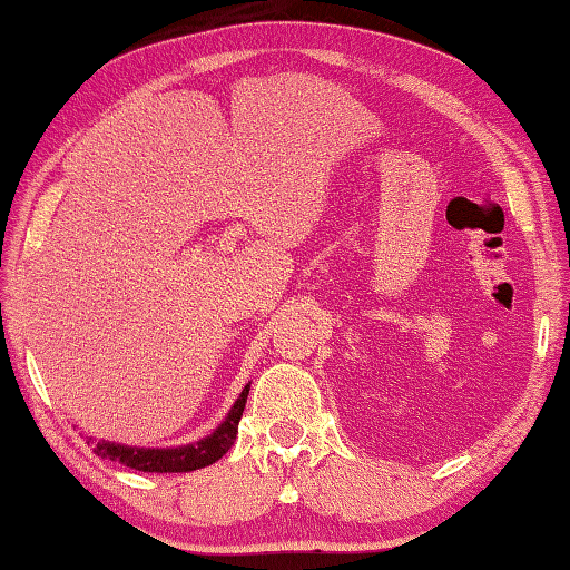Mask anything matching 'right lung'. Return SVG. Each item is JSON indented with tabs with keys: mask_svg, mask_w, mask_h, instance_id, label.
<instances>
[{
	"mask_svg": "<svg viewBox=\"0 0 570 570\" xmlns=\"http://www.w3.org/2000/svg\"><path fill=\"white\" fill-rule=\"evenodd\" d=\"M248 392H250V384H245V390L230 406L228 416H225L208 436H203L193 444L151 449V446H126V444L106 442V439H94V436H86V442L94 444L96 456L118 461V464H124L128 469L146 471V474H186V471H196V469L216 464V461L233 446L235 434H238V422L243 416L245 402H248Z\"/></svg>",
	"mask_w": 570,
	"mask_h": 570,
	"instance_id": "right-lung-1",
	"label": "right lung"
}]
</instances>
